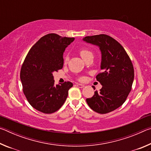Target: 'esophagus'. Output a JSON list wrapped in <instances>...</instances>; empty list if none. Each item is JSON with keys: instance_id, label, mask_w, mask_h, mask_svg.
Instances as JSON below:
<instances>
[{"instance_id": "34e87169", "label": "esophagus", "mask_w": 151, "mask_h": 151, "mask_svg": "<svg viewBox=\"0 0 151 151\" xmlns=\"http://www.w3.org/2000/svg\"><path fill=\"white\" fill-rule=\"evenodd\" d=\"M76 86H78V88H83L85 85H82V84H76Z\"/></svg>"}]
</instances>
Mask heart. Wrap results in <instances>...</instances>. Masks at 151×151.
<instances>
[{"instance_id": "1", "label": "heart", "mask_w": 151, "mask_h": 151, "mask_svg": "<svg viewBox=\"0 0 151 151\" xmlns=\"http://www.w3.org/2000/svg\"><path fill=\"white\" fill-rule=\"evenodd\" d=\"M91 53H92L90 50H88L87 49H81L80 50V55L82 57V58H85L86 56H87L88 55L91 54ZM68 56H65V57H64V61H65V63H66L68 61ZM79 80L80 81H83V78H79Z\"/></svg>"}]
</instances>
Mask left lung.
<instances>
[{
	"mask_svg": "<svg viewBox=\"0 0 151 151\" xmlns=\"http://www.w3.org/2000/svg\"><path fill=\"white\" fill-rule=\"evenodd\" d=\"M83 40L99 46L102 54L101 72L96 78L103 87L86 99L90 108L99 114H106L123 104L131 91L134 68L123 47L109 35L88 36Z\"/></svg>",
	"mask_w": 151,
	"mask_h": 151,
	"instance_id": "1",
	"label": "left lung"
}]
</instances>
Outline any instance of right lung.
Returning a JSON list of instances; mask_svg holds the SVG:
<instances>
[{
  "instance_id": "add662e5",
  "label": "right lung",
  "mask_w": 151,
  "mask_h": 151,
  "mask_svg": "<svg viewBox=\"0 0 151 151\" xmlns=\"http://www.w3.org/2000/svg\"><path fill=\"white\" fill-rule=\"evenodd\" d=\"M74 40L50 33L40 38L28 52L20 69V80L28 102L37 111L53 113L67 98L73 83L55 85L52 73L63 68V52Z\"/></svg>"
}]
</instances>
